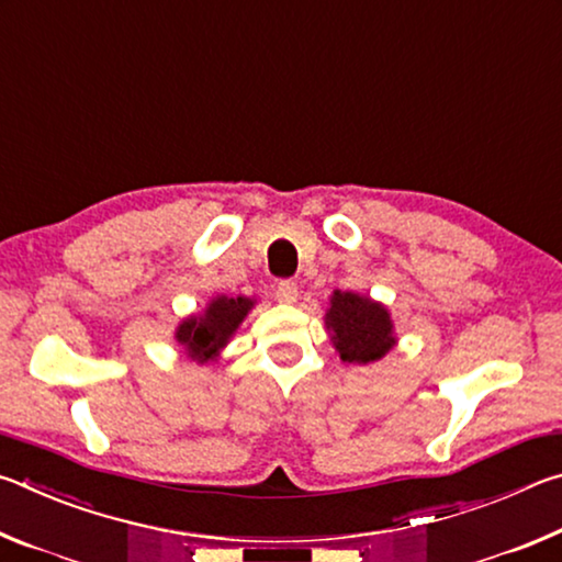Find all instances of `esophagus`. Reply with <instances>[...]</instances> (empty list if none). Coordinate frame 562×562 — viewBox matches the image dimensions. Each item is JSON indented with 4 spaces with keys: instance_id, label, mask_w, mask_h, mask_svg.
Here are the masks:
<instances>
[{
    "instance_id": "1",
    "label": "esophagus",
    "mask_w": 562,
    "mask_h": 562,
    "mask_svg": "<svg viewBox=\"0 0 562 562\" xmlns=\"http://www.w3.org/2000/svg\"><path fill=\"white\" fill-rule=\"evenodd\" d=\"M297 294H300L297 282H292V280H282V282H278V288H274V297H278V302H282V304L297 302Z\"/></svg>"
}]
</instances>
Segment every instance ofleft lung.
<instances>
[{
  "label": "left lung",
  "mask_w": 562,
  "mask_h": 562,
  "mask_svg": "<svg viewBox=\"0 0 562 562\" xmlns=\"http://www.w3.org/2000/svg\"><path fill=\"white\" fill-rule=\"evenodd\" d=\"M325 325L339 359L349 364H369V361L382 359L396 345L389 310L382 302L357 292L335 290Z\"/></svg>",
  "instance_id": "left-lung-1"
}]
</instances>
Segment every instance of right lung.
I'll return each instance as SVG.
<instances>
[{
	"label": "right lung",
	"mask_w": 562,
	"mask_h": 562,
	"mask_svg": "<svg viewBox=\"0 0 562 562\" xmlns=\"http://www.w3.org/2000/svg\"><path fill=\"white\" fill-rule=\"evenodd\" d=\"M255 307V300L250 297H227V294H217L203 315H190L180 322L176 329V341L186 349V355L193 361H213L221 355V349L231 341V337L243 325L247 312Z\"/></svg>",
	"instance_id": "right-lung-1"
}]
</instances>
